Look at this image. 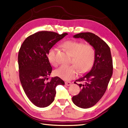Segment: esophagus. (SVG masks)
I'll return each mask as SVG.
<instances>
[{"label":"esophagus","mask_w":128,"mask_h":128,"mask_svg":"<svg viewBox=\"0 0 128 128\" xmlns=\"http://www.w3.org/2000/svg\"><path fill=\"white\" fill-rule=\"evenodd\" d=\"M65 84H66V85L67 86H70L72 84V83L70 82H69V81H66Z\"/></svg>","instance_id":"esophagus-1"}]
</instances>
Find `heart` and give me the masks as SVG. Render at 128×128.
<instances>
[{"mask_svg":"<svg viewBox=\"0 0 128 128\" xmlns=\"http://www.w3.org/2000/svg\"><path fill=\"white\" fill-rule=\"evenodd\" d=\"M62 45L72 55L71 63L73 64L61 65L55 70L56 76L69 81L76 77L80 72L84 74L90 70L95 58V50L90 44H84L81 41L68 40ZM57 53L56 47L50 48L48 53V59L53 66H56L58 64Z\"/></svg>","mask_w":128,"mask_h":128,"instance_id":"b5f03b06","label":"heart"}]
</instances>
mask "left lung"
Segmentation results:
<instances>
[{"instance_id": "obj_1", "label": "left lung", "mask_w": 128, "mask_h": 128, "mask_svg": "<svg viewBox=\"0 0 128 128\" xmlns=\"http://www.w3.org/2000/svg\"><path fill=\"white\" fill-rule=\"evenodd\" d=\"M74 38L84 39L95 50L94 65L87 74L74 82L79 85L81 91L72 98L76 106L87 109L100 101L108 87L113 70L111 52L105 41L94 33H80L74 36ZM76 82H80V84H78Z\"/></svg>"}]
</instances>
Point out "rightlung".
I'll list each match as a JSON object with an SVG mask.
<instances>
[{
  "instance_id": "1",
  "label": "right lung",
  "mask_w": 128,
  "mask_h": 128,
  "mask_svg": "<svg viewBox=\"0 0 128 128\" xmlns=\"http://www.w3.org/2000/svg\"><path fill=\"white\" fill-rule=\"evenodd\" d=\"M67 34L40 31L27 37L20 48V81L27 98L36 106H50L54 100L56 86L64 84L58 76L48 80L52 67L47 55L50 48Z\"/></svg>"
}]
</instances>
